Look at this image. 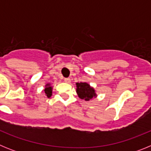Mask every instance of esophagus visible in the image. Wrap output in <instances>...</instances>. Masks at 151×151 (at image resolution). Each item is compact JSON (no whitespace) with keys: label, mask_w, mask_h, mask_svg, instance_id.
<instances>
[{"label":"esophagus","mask_w":151,"mask_h":151,"mask_svg":"<svg viewBox=\"0 0 151 151\" xmlns=\"http://www.w3.org/2000/svg\"><path fill=\"white\" fill-rule=\"evenodd\" d=\"M64 82H66V83H70L71 82V79L69 78H64Z\"/></svg>","instance_id":"esophagus-1"}]
</instances>
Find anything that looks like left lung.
Here are the masks:
<instances>
[{"label": "left lung", "mask_w": 151, "mask_h": 151, "mask_svg": "<svg viewBox=\"0 0 151 151\" xmlns=\"http://www.w3.org/2000/svg\"><path fill=\"white\" fill-rule=\"evenodd\" d=\"M76 92L81 99L87 101H90L93 97H95L97 96L94 89L91 87L90 85L86 82H80V83L77 82Z\"/></svg>", "instance_id": "1"}]
</instances>
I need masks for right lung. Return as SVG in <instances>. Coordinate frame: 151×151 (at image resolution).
Listing matches in <instances>:
<instances>
[{
  "label": "right lung",
  "mask_w": 151,
  "mask_h": 151,
  "mask_svg": "<svg viewBox=\"0 0 151 151\" xmlns=\"http://www.w3.org/2000/svg\"><path fill=\"white\" fill-rule=\"evenodd\" d=\"M45 93L47 97H50V96L52 95V87L50 86V84H47V85H46V86H45Z\"/></svg>",
  "instance_id": "1"
}]
</instances>
